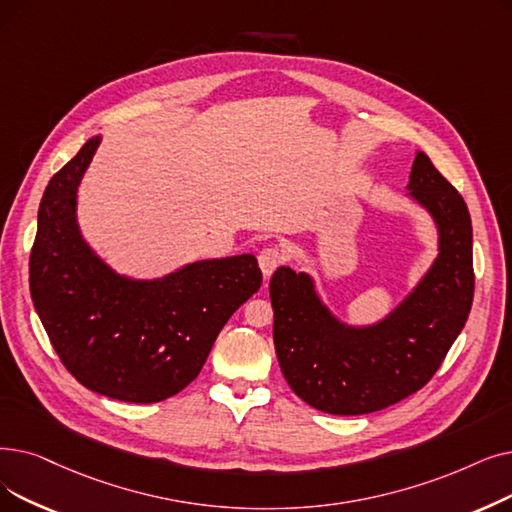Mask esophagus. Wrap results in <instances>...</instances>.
Returning a JSON list of instances; mask_svg holds the SVG:
<instances>
[{
    "label": "esophagus",
    "instance_id": "esophagus-1",
    "mask_svg": "<svg viewBox=\"0 0 512 512\" xmlns=\"http://www.w3.org/2000/svg\"><path fill=\"white\" fill-rule=\"evenodd\" d=\"M284 261H286V255H284V251H280L278 247L263 249V251L259 253V268H261V272H263V278L268 280V278L274 274V270L278 268V265H282Z\"/></svg>",
    "mask_w": 512,
    "mask_h": 512
}]
</instances>
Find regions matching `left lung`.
Returning a JSON list of instances; mask_svg holds the SVG:
<instances>
[{
    "label": "left lung",
    "mask_w": 512,
    "mask_h": 512,
    "mask_svg": "<svg viewBox=\"0 0 512 512\" xmlns=\"http://www.w3.org/2000/svg\"><path fill=\"white\" fill-rule=\"evenodd\" d=\"M408 196L437 228V257L412 293L368 326L341 322L305 272L286 265L270 280L274 345L286 383L311 408L358 416L425 387L473 305V226L464 198L425 152H416Z\"/></svg>",
    "instance_id": "obj_1"
}]
</instances>
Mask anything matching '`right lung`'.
Listing matches in <instances>:
<instances>
[{"label": "right lung", "mask_w": 512, "mask_h": 512, "mask_svg": "<svg viewBox=\"0 0 512 512\" xmlns=\"http://www.w3.org/2000/svg\"><path fill=\"white\" fill-rule=\"evenodd\" d=\"M87 140L43 192L29 284L58 358L100 395L154 404L190 385L234 311L261 286L255 255L203 259L163 278L117 274L77 224V188L100 146Z\"/></svg>", "instance_id": "1"}]
</instances>
